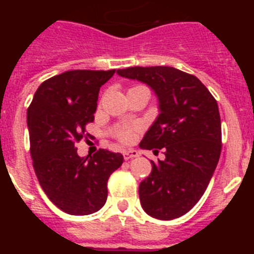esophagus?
<instances>
[{
  "instance_id": "34e87169",
  "label": "esophagus",
  "mask_w": 254,
  "mask_h": 254,
  "mask_svg": "<svg viewBox=\"0 0 254 254\" xmlns=\"http://www.w3.org/2000/svg\"><path fill=\"white\" fill-rule=\"evenodd\" d=\"M137 156L138 152L134 151V150H131V151H123V158H125V160H129V159L137 158Z\"/></svg>"
}]
</instances>
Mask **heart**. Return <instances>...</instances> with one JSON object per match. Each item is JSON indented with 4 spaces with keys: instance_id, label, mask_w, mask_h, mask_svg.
Returning a JSON list of instances; mask_svg holds the SVG:
<instances>
[{
    "instance_id": "1",
    "label": "heart",
    "mask_w": 254,
    "mask_h": 254,
    "mask_svg": "<svg viewBox=\"0 0 254 254\" xmlns=\"http://www.w3.org/2000/svg\"><path fill=\"white\" fill-rule=\"evenodd\" d=\"M134 87H137V86H134ZM118 137H120V140L122 141H128L129 137H131V131L127 128H122L118 131Z\"/></svg>"
}]
</instances>
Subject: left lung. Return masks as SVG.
I'll return each instance as SVG.
<instances>
[{
    "label": "left lung",
    "mask_w": 254,
    "mask_h": 254,
    "mask_svg": "<svg viewBox=\"0 0 254 254\" xmlns=\"http://www.w3.org/2000/svg\"><path fill=\"white\" fill-rule=\"evenodd\" d=\"M122 77L149 85L159 100V116L140 142L165 158L138 187L147 215L173 220L187 214L205 193L221 152L219 107L193 75L168 66L117 69Z\"/></svg>",
    "instance_id": "1"
}]
</instances>
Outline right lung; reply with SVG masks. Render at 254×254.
I'll return each mask as SVG.
<instances>
[{
  "instance_id": "add662e5",
  "label": "right lung",
  "mask_w": 254,
  "mask_h": 254,
  "mask_svg": "<svg viewBox=\"0 0 254 254\" xmlns=\"http://www.w3.org/2000/svg\"><path fill=\"white\" fill-rule=\"evenodd\" d=\"M116 69H73L48 78L35 91L28 108L33 167L43 190L60 210L89 215L104 206L107 183L122 165L120 152L99 149L78 156L75 143L89 136L102 85Z\"/></svg>"
}]
</instances>
